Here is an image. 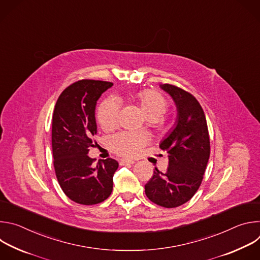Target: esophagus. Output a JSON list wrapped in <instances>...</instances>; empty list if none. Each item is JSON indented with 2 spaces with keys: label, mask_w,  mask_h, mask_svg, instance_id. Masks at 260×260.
<instances>
[{
  "label": "esophagus",
  "mask_w": 260,
  "mask_h": 260,
  "mask_svg": "<svg viewBox=\"0 0 260 260\" xmlns=\"http://www.w3.org/2000/svg\"><path fill=\"white\" fill-rule=\"evenodd\" d=\"M119 164H120V166H127V165H134L135 161L131 160V159H121Z\"/></svg>",
  "instance_id": "1"
}]
</instances>
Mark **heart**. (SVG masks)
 <instances>
[{
    "label": "heart",
    "instance_id": "b5f03b06",
    "mask_svg": "<svg viewBox=\"0 0 260 260\" xmlns=\"http://www.w3.org/2000/svg\"><path fill=\"white\" fill-rule=\"evenodd\" d=\"M132 98L140 106L145 116L150 120L160 119L169 107L168 101L156 90H139L132 93ZM118 115V104L112 99L102 102L96 111L98 121L105 129H112L117 125ZM144 143V137L131 133H118L108 139V146L111 150L118 155L127 157L136 155Z\"/></svg>",
    "mask_w": 260,
    "mask_h": 260
}]
</instances>
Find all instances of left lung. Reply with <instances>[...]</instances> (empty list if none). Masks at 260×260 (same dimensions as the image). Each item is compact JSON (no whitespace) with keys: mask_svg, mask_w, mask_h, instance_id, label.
Listing matches in <instances>:
<instances>
[{"mask_svg":"<svg viewBox=\"0 0 260 260\" xmlns=\"http://www.w3.org/2000/svg\"><path fill=\"white\" fill-rule=\"evenodd\" d=\"M160 87L176 103L177 125L159 145L169 156L167 172L162 174L155 168L145 185V193L158 206L176 208L188 202L201 186L210 157V137L199 101L176 85Z\"/></svg>","mask_w":260,"mask_h":260,"instance_id":"8db88e82","label":"left lung"}]
</instances>
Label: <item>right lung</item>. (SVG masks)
<instances>
[{
    "instance_id": "right-lung-1",
    "label": "right lung",
    "mask_w": 260,
    "mask_h": 260,
    "mask_svg": "<svg viewBox=\"0 0 260 260\" xmlns=\"http://www.w3.org/2000/svg\"><path fill=\"white\" fill-rule=\"evenodd\" d=\"M112 82L82 79L69 85L58 96L52 116L53 166L64 194L80 205H95L107 200L113 189L118 162L100 160L87 153L94 147L96 101Z\"/></svg>"
}]
</instances>
